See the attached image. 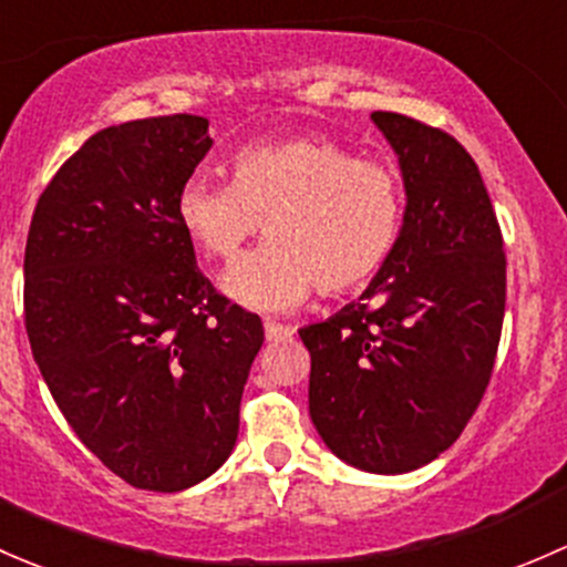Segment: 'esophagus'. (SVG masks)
<instances>
[{"instance_id":"obj_1","label":"esophagus","mask_w":567,"mask_h":567,"mask_svg":"<svg viewBox=\"0 0 567 567\" xmlns=\"http://www.w3.org/2000/svg\"><path fill=\"white\" fill-rule=\"evenodd\" d=\"M265 336H267V341H286V338L295 336V330H291L289 324L270 322V319H267V322H265Z\"/></svg>"}]
</instances>
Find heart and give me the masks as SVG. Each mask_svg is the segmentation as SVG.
I'll list each match as a JSON object with an SVG mask.
<instances>
[{"label":"heart","mask_w":567,"mask_h":567,"mask_svg":"<svg viewBox=\"0 0 567 567\" xmlns=\"http://www.w3.org/2000/svg\"><path fill=\"white\" fill-rule=\"evenodd\" d=\"M174 213L209 259L231 261L261 229L270 243L237 261L224 291L278 311L308 291L343 295L371 281L393 254L404 220V183L390 163L358 157L324 136L256 142L231 157V183L196 172Z\"/></svg>","instance_id":"heart-1"}]
</instances>
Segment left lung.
<instances>
[{"instance_id":"left-lung-1","label":"left lung","mask_w":567,"mask_h":567,"mask_svg":"<svg viewBox=\"0 0 567 567\" xmlns=\"http://www.w3.org/2000/svg\"><path fill=\"white\" fill-rule=\"evenodd\" d=\"M371 120L399 155L404 226L360 302L300 338L324 445L358 470L401 475L445 453L486 393L507 261L492 198L456 138L395 111Z\"/></svg>"}]
</instances>
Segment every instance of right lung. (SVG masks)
I'll return each instance as SVG.
<instances>
[{
    "label": "right lung",
    "instance_id": "1",
    "mask_svg": "<svg viewBox=\"0 0 567 567\" xmlns=\"http://www.w3.org/2000/svg\"><path fill=\"white\" fill-rule=\"evenodd\" d=\"M207 127L147 116L86 138L40 194L23 254V324L56 406L147 492H183L229 458L265 341L198 270L174 213Z\"/></svg>",
    "mask_w": 567,
    "mask_h": 567
}]
</instances>
